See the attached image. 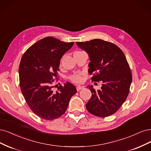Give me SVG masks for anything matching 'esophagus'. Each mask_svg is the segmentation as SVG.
<instances>
[{
  "label": "esophagus",
  "mask_w": 151,
  "mask_h": 151,
  "mask_svg": "<svg viewBox=\"0 0 151 151\" xmlns=\"http://www.w3.org/2000/svg\"><path fill=\"white\" fill-rule=\"evenodd\" d=\"M84 88V86H76V90L78 91H80V90H81V89H83Z\"/></svg>",
  "instance_id": "esophagus-1"
}]
</instances>
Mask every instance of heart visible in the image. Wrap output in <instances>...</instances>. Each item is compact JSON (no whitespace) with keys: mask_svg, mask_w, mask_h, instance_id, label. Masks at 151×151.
<instances>
[{"mask_svg":"<svg viewBox=\"0 0 151 151\" xmlns=\"http://www.w3.org/2000/svg\"><path fill=\"white\" fill-rule=\"evenodd\" d=\"M77 52H80V51H76ZM70 80L73 81V83H81L83 81V75L81 73H78V74H75L73 75L70 77Z\"/></svg>","mask_w":151,"mask_h":151,"instance_id":"1","label":"heart"}]
</instances>
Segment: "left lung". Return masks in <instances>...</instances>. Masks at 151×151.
Returning a JSON list of instances; mask_svg holds the SVG:
<instances>
[{"label": "left lung", "instance_id": "1", "mask_svg": "<svg viewBox=\"0 0 151 151\" xmlns=\"http://www.w3.org/2000/svg\"><path fill=\"white\" fill-rule=\"evenodd\" d=\"M76 43L88 54L92 81L103 83L100 90L87 86L92 93L86 104L87 110L99 117L115 114L127 99L132 80L124 53L114 43L100 39Z\"/></svg>", "mask_w": 151, "mask_h": 151}]
</instances>
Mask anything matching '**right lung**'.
Returning <instances> with one entry per match:
<instances>
[{"mask_svg":"<svg viewBox=\"0 0 151 151\" xmlns=\"http://www.w3.org/2000/svg\"><path fill=\"white\" fill-rule=\"evenodd\" d=\"M74 42H65L51 36L38 41L24 53L19 67V84L29 107L39 117L52 120L66 111L76 92L67 82L53 90L58 79L60 60Z\"/></svg>","mask_w":151,"mask_h":151,"instance_id":"add662e5","label":"right lung"}]
</instances>
